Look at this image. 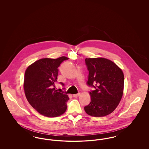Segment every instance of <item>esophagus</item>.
<instances>
[{"mask_svg":"<svg viewBox=\"0 0 149 149\" xmlns=\"http://www.w3.org/2000/svg\"><path fill=\"white\" fill-rule=\"evenodd\" d=\"M80 93H78V94H73V97H77L78 96L80 95Z\"/></svg>","mask_w":149,"mask_h":149,"instance_id":"1","label":"esophagus"}]
</instances>
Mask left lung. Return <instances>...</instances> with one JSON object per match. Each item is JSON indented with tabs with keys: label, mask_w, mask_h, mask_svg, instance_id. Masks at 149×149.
I'll return each instance as SVG.
<instances>
[{
	"label": "left lung",
	"mask_w": 149,
	"mask_h": 149,
	"mask_svg": "<svg viewBox=\"0 0 149 149\" xmlns=\"http://www.w3.org/2000/svg\"><path fill=\"white\" fill-rule=\"evenodd\" d=\"M89 71L87 84L95 88L89 92L90 103L85 112L93 117H103L113 112L122 97L124 75L113 61L102 57L86 58Z\"/></svg>",
	"instance_id": "obj_1"
}]
</instances>
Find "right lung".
<instances>
[{"mask_svg": "<svg viewBox=\"0 0 149 149\" xmlns=\"http://www.w3.org/2000/svg\"><path fill=\"white\" fill-rule=\"evenodd\" d=\"M69 58H44L29 65L24 74V90L29 103L39 113L48 117L64 113L69 99L67 94L55 89L61 63ZM64 85V84L61 83Z\"/></svg>", "mask_w": 149, "mask_h": 149, "instance_id": "obj_1", "label": "right lung"}]
</instances>
